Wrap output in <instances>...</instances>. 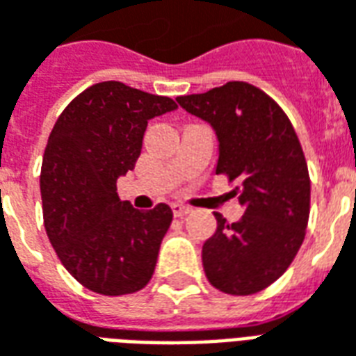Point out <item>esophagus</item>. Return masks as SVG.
<instances>
[{"instance_id":"obj_1","label":"esophagus","mask_w":356,"mask_h":356,"mask_svg":"<svg viewBox=\"0 0 356 356\" xmlns=\"http://www.w3.org/2000/svg\"><path fill=\"white\" fill-rule=\"evenodd\" d=\"M171 209H173V216L175 217H185V216H188L191 211H193V209L188 208V206H183V204H173V206H171Z\"/></svg>"}]
</instances>
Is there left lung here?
<instances>
[{"label":"left lung","mask_w":356,"mask_h":356,"mask_svg":"<svg viewBox=\"0 0 356 356\" xmlns=\"http://www.w3.org/2000/svg\"><path fill=\"white\" fill-rule=\"evenodd\" d=\"M177 102L216 131V173L240 179L232 193L244 216L227 223L216 213V232L202 246L209 284L231 296L265 290L290 267L305 238L311 181L298 135L284 110L246 81Z\"/></svg>","instance_id":"left-lung-1"}]
</instances>
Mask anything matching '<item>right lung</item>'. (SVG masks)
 <instances>
[{"label": "right lung", "instance_id": "obj_1", "mask_svg": "<svg viewBox=\"0 0 356 356\" xmlns=\"http://www.w3.org/2000/svg\"><path fill=\"white\" fill-rule=\"evenodd\" d=\"M177 108L170 97L122 81H101L58 116L40 175L43 223L58 259L88 290L125 296L154 273L171 208L139 211L118 196L116 181L135 168L148 120Z\"/></svg>", "mask_w": 356, "mask_h": 356}]
</instances>
